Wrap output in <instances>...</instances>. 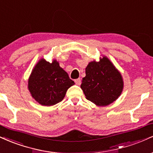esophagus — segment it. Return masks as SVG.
<instances>
[{
  "label": "esophagus",
  "mask_w": 153,
  "mask_h": 153,
  "mask_svg": "<svg viewBox=\"0 0 153 153\" xmlns=\"http://www.w3.org/2000/svg\"><path fill=\"white\" fill-rule=\"evenodd\" d=\"M75 84L78 85H80L81 84V80H80V78L76 79V80H75Z\"/></svg>",
  "instance_id": "obj_1"
}]
</instances>
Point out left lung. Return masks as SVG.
Instances as JSON below:
<instances>
[{
    "label": "left lung",
    "instance_id": "left-lung-1",
    "mask_svg": "<svg viewBox=\"0 0 153 153\" xmlns=\"http://www.w3.org/2000/svg\"><path fill=\"white\" fill-rule=\"evenodd\" d=\"M85 77L80 88L86 99L98 106H106L116 100L123 89V80L117 71L107 57L88 63Z\"/></svg>",
    "mask_w": 153,
    "mask_h": 153
}]
</instances>
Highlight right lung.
<instances>
[{"mask_svg":"<svg viewBox=\"0 0 153 153\" xmlns=\"http://www.w3.org/2000/svg\"><path fill=\"white\" fill-rule=\"evenodd\" d=\"M74 84L56 60L51 63L42 58L33 69L27 88L38 103L51 106L63 100L68 89Z\"/></svg>","mask_w":153,"mask_h":153,"instance_id":"add662e5","label":"right lung"}]
</instances>
